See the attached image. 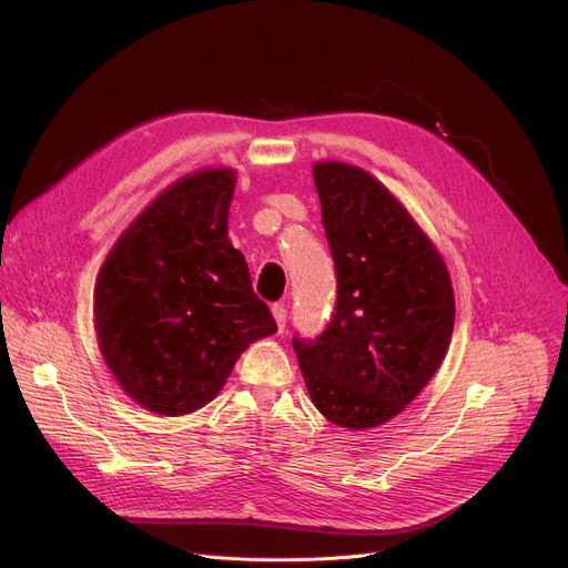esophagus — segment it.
<instances>
[{"instance_id": "obj_1", "label": "esophagus", "mask_w": 568, "mask_h": 568, "mask_svg": "<svg viewBox=\"0 0 568 568\" xmlns=\"http://www.w3.org/2000/svg\"><path fill=\"white\" fill-rule=\"evenodd\" d=\"M272 313H274V317H276L278 329H285V322H287V308H285V304H274V306H272Z\"/></svg>"}]
</instances>
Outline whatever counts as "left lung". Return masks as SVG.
Wrapping results in <instances>:
<instances>
[{"label": "left lung", "instance_id": "left-lung-1", "mask_svg": "<svg viewBox=\"0 0 568 568\" xmlns=\"http://www.w3.org/2000/svg\"><path fill=\"white\" fill-rule=\"evenodd\" d=\"M336 264V306L317 338L294 336L308 394L352 430L394 419L439 368L454 332L446 264L405 206L366 170L313 168Z\"/></svg>", "mask_w": 568, "mask_h": 568}]
</instances>
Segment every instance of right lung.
<instances>
[{"mask_svg": "<svg viewBox=\"0 0 568 568\" xmlns=\"http://www.w3.org/2000/svg\"><path fill=\"white\" fill-rule=\"evenodd\" d=\"M234 172L202 170L163 191L105 257L94 290L103 359L163 416L212 400L248 343L276 320L227 239Z\"/></svg>", "mask_w": 568, "mask_h": 568, "instance_id": "1", "label": "right lung"}]
</instances>
